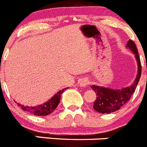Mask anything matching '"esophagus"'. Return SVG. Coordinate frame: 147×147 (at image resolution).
<instances>
[{"mask_svg": "<svg viewBox=\"0 0 147 147\" xmlns=\"http://www.w3.org/2000/svg\"><path fill=\"white\" fill-rule=\"evenodd\" d=\"M89 80L87 78H84V79H82L79 81V84H80L81 86H86V85L89 84Z\"/></svg>", "mask_w": 147, "mask_h": 147, "instance_id": "34e87169", "label": "esophagus"}]
</instances>
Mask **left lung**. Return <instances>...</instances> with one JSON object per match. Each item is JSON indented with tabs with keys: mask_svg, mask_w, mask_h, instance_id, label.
<instances>
[{
	"mask_svg": "<svg viewBox=\"0 0 147 147\" xmlns=\"http://www.w3.org/2000/svg\"><path fill=\"white\" fill-rule=\"evenodd\" d=\"M126 47L131 50L134 54L138 65V73L134 83L129 86L119 89H110L103 86L92 85L91 88L97 94L96 100L93 105L94 110L100 113H110L119 110L121 107L128 102L131 97L142 74V65L140 58L138 53L137 47L134 41L128 40Z\"/></svg>",
	"mask_w": 147,
	"mask_h": 147,
	"instance_id": "1",
	"label": "left lung"
}]
</instances>
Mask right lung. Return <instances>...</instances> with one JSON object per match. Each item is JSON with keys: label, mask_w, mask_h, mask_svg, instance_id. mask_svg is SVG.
<instances>
[{"label": "right lung", "mask_w": 147, "mask_h": 147, "mask_svg": "<svg viewBox=\"0 0 147 147\" xmlns=\"http://www.w3.org/2000/svg\"><path fill=\"white\" fill-rule=\"evenodd\" d=\"M68 87H66L65 89H63L62 90H60L48 101L42 105H39L37 106H24L19 103H17V104L18 105L20 106L22 110L28 112L31 114L34 115H38V116L47 115L56 109L57 106L58 105L60 100H61V94L63 92L65 89H68Z\"/></svg>", "instance_id": "obj_1"}]
</instances>
